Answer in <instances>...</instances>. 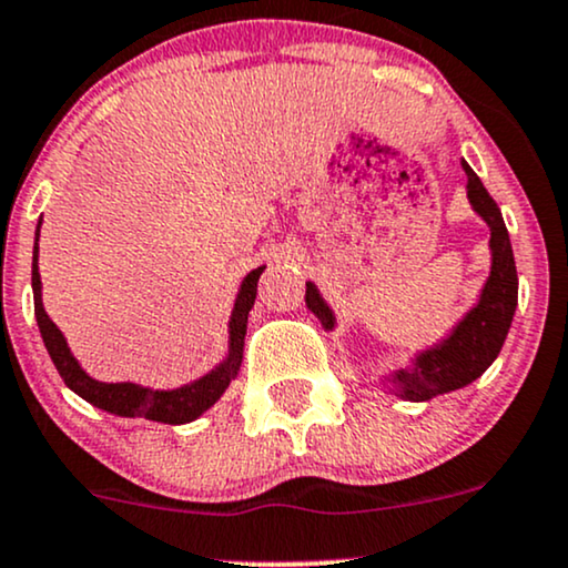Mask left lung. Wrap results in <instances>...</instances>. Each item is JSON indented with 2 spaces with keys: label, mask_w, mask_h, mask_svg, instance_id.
Listing matches in <instances>:
<instances>
[{
  "label": "left lung",
  "mask_w": 568,
  "mask_h": 568,
  "mask_svg": "<svg viewBox=\"0 0 568 568\" xmlns=\"http://www.w3.org/2000/svg\"><path fill=\"white\" fill-rule=\"evenodd\" d=\"M463 169H466L468 176L470 206L489 224L491 270L481 288L479 304L453 327V333L447 338H442L436 346H432V349L418 352L413 367L392 373L388 381L394 384V392L409 402H426L439 394L474 384L491 362L497 359V354H500L518 304L514 248H510V237L508 230H505L500 209H497V203L491 201L487 187H484L481 180L466 161H463ZM304 298L306 306L325 325V331H333L336 327V314L323 302V296L314 288V283H306Z\"/></svg>",
  "instance_id": "1"
}]
</instances>
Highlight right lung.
<instances>
[{"instance_id": "right-lung-1", "label": "right lung", "mask_w": 568, "mask_h": 568, "mask_svg": "<svg viewBox=\"0 0 568 568\" xmlns=\"http://www.w3.org/2000/svg\"><path fill=\"white\" fill-rule=\"evenodd\" d=\"M42 224V222H39ZM37 241H39V227H37ZM39 243L33 245V264H31V285H33V314H37L39 333H42L47 352L58 367L60 378L65 381V386L71 392H77L81 399H87L89 405L105 409V413L121 415V418H148L155 423H169V426H182V423L195 420L197 415H203L214 405L219 396L224 394V388L230 386V381L235 378L241 371L243 362V341H245V327H248V312L256 302V285L262 277L264 266H256L254 272L243 277L241 291H237L235 306H232L230 317V352L227 359L219 362L214 371L203 375V378L193 381V384L172 388V392H159V388H145L136 384H102V381L89 378L81 371V365L68 349L63 333L52 323L50 314L44 312L42 304V277H39Z\"/></svg>"}]
</instances>
